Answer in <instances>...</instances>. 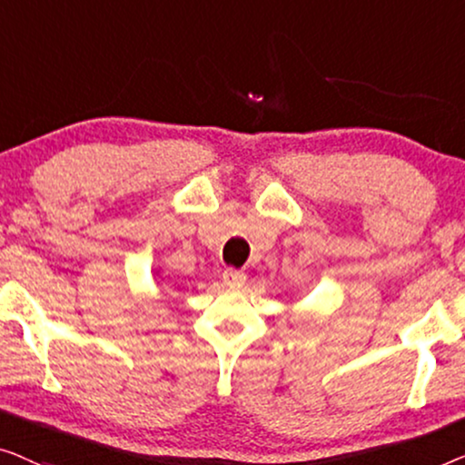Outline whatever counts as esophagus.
I'll use <instances>...</instances> for the list:
<instances>
[{
  "mask_svg": "<svg viewBox=\"0 0 465 465\" xmlns=\"http://www.w3.org/2000/svg\"><path fill=\"white\" fill-rule=\"evenodd\" d=\"M223 282L227 286H232V289H238V286L246 282V273L238 272V270H225L223 272Z\"/></svg>",
  "mask_w": 465,
  "mask_h": 465,
  "instance_id": "1",
  "label": "esophagus"
}]
</instances>
